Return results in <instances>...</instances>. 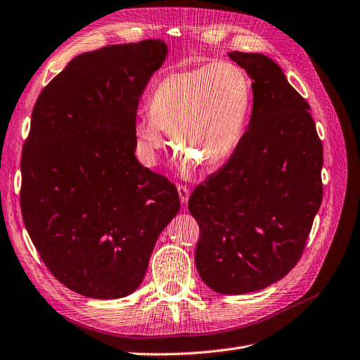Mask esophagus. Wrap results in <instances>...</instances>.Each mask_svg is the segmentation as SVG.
<instances>
[{
    "label": "esophagus",
    "instance_id": "1",
    "mask_svg": "<svg viewBox=\"0 0 360 360\" xmlns=\"http://www.w3.org/2000/svg\"><path fill=\"white\" fill-rule=\"evenodd\" d=\"M177 191H179V197H180L181 204H186L188 200H189V195H191L189 189L186 186H179Z\"/></svg>",
    "mask_w": 360,
    "mask_h": 360
}]
</instances>
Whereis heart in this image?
<instances>
[{
    "label": "heart",
    "mask_w": 360,
    "mask_h": 360,
    "mask_svg": "<svg viewBox=\"0 0 360 360\" xmlns=\"http://www.w3.org/2000/svg\"><path fill=\"white\" fill-rule=\"evenodd\" d=\"M252 103L248 73L231 61L172 72L150 97V112L136 117L134 135L139 160L156 165L172 143L198 167L213 169L233 155Z\"/></svg>",
    "instance_id": "heart-1"
}]
</instances>
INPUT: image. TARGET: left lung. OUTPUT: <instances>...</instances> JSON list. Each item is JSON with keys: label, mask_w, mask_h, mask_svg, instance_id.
Returning <instances> with one entry per match:
<instances>
[{"label": "left lung", "mask_w": 360, "mask_h": 360, "mask_svg": "<svg viewBox=\"0 0 360 360\" xmlns=\"http://www.w3.org/2000/svg\"><path fill=\"white\" fill-rule=\"evenodd\" d=\"M252 79L248 130L225 165L195 188V264L219 294L263 290L297 264L321 198L323 144L307 101L263 53H226Z\"/></svg>", "instance_id": "left-lung-1"}]
</instances>
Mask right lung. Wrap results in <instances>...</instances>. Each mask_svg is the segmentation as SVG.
I'll return each mask as SVG.
<instances>
[{
	"label": "right lung",
	"mask_w": 360,
	"mask_h": 360,
	"mask_svg": "<svg viewBox=\"0 0 360 360\" xmlns=\"http://www.w3.org/2000/svg\"><path fill=\"white\" fill-rule=\"evenodd\" d=\"M167 56L160 39L84 52L32 110L20 162L24 224L51 274L85 297L132 294L180 210L176 186L135 156L139 97Z\"/></svg>",
	"instance_id": "right-lung-1"
}]
</instances>
